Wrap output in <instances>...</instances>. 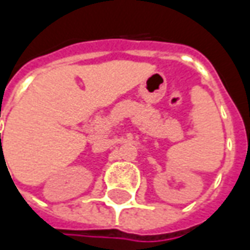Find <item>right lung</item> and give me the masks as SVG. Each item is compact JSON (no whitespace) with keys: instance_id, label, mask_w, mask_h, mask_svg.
<instances>
[{"instance_id":"1","label":"right lung","mask_w":250,"mask_h":250,"mask_svg":"<svg viewBox=\"0 0 250 250\" xmlns=\"http://www.w3.org/2000/svg\"><path fill=\"white\" fill-rule=\"evenodd\" d=\"M0 139H1V135H0Z\"/></svg>"}]
</instances>
